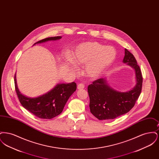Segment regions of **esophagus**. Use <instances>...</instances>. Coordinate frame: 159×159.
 <instances>
[{
  "instance_id": "esophagus-1",
  "label": "esophagus",
  "mask_w": 159,
  "mask_h": 159,
  "mask_svg": "<svg viewBox=\"0 0 159 159\" xmlns=\"http://www.w3.org/2000/svg\"><path fill=\"white\" fill-rule=\"evenodd\" d=\"M84 88V85L82 83H79L77 85V89H83Z\"/></svg>"
}]
</instances>
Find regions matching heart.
<instances>
[{"mask_svg": "<svg viewBox=\"0 0 159 159\" xmlns=\"http://www.w3.org/2000/svg\"><path fill=\"white\" fill-rule=\"evenodd\" d=\"M116 54L113 46L103 45L97 42H88L77 46L70 54V60L77 66L88 62L84 73L86 76L94 78L113 62Z\"/></svg>", "mask_w": 159, "mask_h": 159, "instance_id": "b5f03b06", "label": "heart"}]
</instances>
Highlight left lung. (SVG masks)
Wrapping results in <instances>:
<instances>
[{
  "label": "left lung",
  "mask_w": 159,
  "mask_h": 159,
  "mask_svg": "<svg viewBox=\"0 0 159 159\" xmlns=\"http://www.w3.org/2000/svg\"><path fill=\"white\" fill-rule=\"evenodd\" d=\"M123 62L135 71L136 84L132 90L126 92L114 90L103 78L93 81L88 87L91 113L99 120L114 119L127 113L134 107L141 94L142 73L135 58L126 49Z\"/></svg>",
  "instance_id": "left-lung-1"
}]
</instances>
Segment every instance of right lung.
<instances>
[{
  "label": "right lung",
  "mask_w": 159,
  "mask_h": 159,
  "mask_svg": "<svg viewBox=\"0 0 159 159\" xmlns=\"http://www.w3.org/2000/svg\"><path fill=\"white\" fill-rule=\"evenodd\" d=\"M61 38V36L46 38L38 41L34 45L49 40H59ZM14 83L16 95L23 107L39 118L45 119H52L61 113L68 98L77 88L75 82L58 84L51 91L42 96L29 98L23 95L19 91L15 75Z\"/></svg>",
  "instance_id": "add662e5"
}]
</instances>
